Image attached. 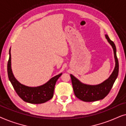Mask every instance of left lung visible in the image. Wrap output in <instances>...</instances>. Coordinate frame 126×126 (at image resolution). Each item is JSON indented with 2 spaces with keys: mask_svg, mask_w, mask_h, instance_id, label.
Instances as JSON below:
<instances>
[{
  "mask_svg": "<svg viewBox=\"0 0 126 126\" xmlns=\"http://www.w3.org/2000/svg\"><path fill=\"white\" fill-rule=\"evenodd\" d=\"M105 37L113 49L115 61V68L112 73L107 80L97 85H88L84 84L73 75H70L75 96L82 101L91 102L104 99L109 94L118 76L119 63L116 56V46L113 42L110 39L107 34H106Z\"/></svg>",
  "mask_w": 126,
  "mask_h": 126,
  "instance_id": "obj_1",
  "label": "left lung"
}]
</instances>
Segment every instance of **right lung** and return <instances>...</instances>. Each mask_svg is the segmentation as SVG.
Returning <instances> with one entry per match:
<instances>
[{
	"label": "right lung",
	"instance_id": "obj_1",
	"mask_svg": "<svg viewBox=\"0 0 126 126\" xmlns=\"http://www.w3.org/2000/svg\"><path fill=\"white\" fill-rule=\"evenodd\" d=\"M9 60L7 63V73L9 80L18 95L26 102L31 104H42L53 97L56 81L62 73L50 79L47 82L38 87H28L20 83L15 79L11 69V48L9 50Z\"/></svg>",
	"mask_w": 126,
	"mask_h": 126
}]
</instances>
